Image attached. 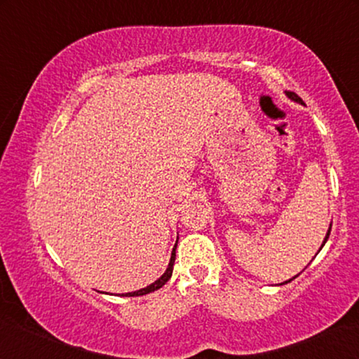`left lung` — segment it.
<instances>
[{
    "label": "left lung",
    "instance_id": "left-lung-1",
    "mask_svg": "<svg viewBox=\"0 0 359 359\" xmlns=\"http://www.w3.org/2000/svg\"><path fill=\"white\" fill-rule=\"evenodd\" d=\"M286 96H287L289 100H291V101H294V102H299V104H302V106H304V101L301 100V97H299V96L296 95V93H292V91H286ZM330 230H332V224H330V227H328V232H327V235H325V238H323V243H322L320 250L323 248V245L327 243L328 235H330ZM320 250H318V252H320ZM297 276H299V274H296V276H294V278H297ZM294 278H292V279H294ZM289 281H291V279H289ZM289 281H284V283H289ZM284 283H283V284H284Z\"/></svg>",
    "mask_w": 359,
    "mask_h": 359
}]
</instances>
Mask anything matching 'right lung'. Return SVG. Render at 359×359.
I'll return each instance as SVG.
<instances>
[{
  "instance_id": "add662e5",
  "label": "right lung",
  "mask_w": 359,
  "mask_h": 359,
  "mask_svg": "<svg viewBox=\"0 0 359 359\" xmlns=\"http://www.w3.org/2000/svg\"><path fill=\"white\" fill-rule=\"evenodd\" d=\"M176 245H178V240H176V243H175V247H173V252H171V258H170L168 268H166V271H165L163 274H161V276H160L158 279H156L155 283H151L150 286H147V287H142V289H139V291L122 294V297H137V296H145V294L154 292V291H156V289L163 287L165 284H166V281H168V279L171 278V274H173V264H175V258H176Z\"/></svg>"
}]
</instances>
